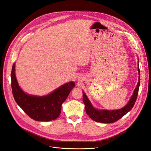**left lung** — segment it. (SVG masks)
<instances>
[{
  "instance_id": "left-lung-1",
  "label": "left lung",
  "mask_w": 151,
  "mask_h": 151,
  "mask_svg": "<svg viewBox=\"0 0 151 151\" xmlns=\"http://www.w3.org/2000/svg\"><path fill=\"white\" fill-rule=\"evenodd\" d=\"M138 71H139V82L137 85L136 88L134 90V93L132 95V96L129 101L128 103L123 108L117 109V110H100V109H97L94 108L91 105V102L88 100L86 93L83 91V102L85 104V109L86 111L88 116L93 120L104 123H111L115 122L121 119L123 116H125L127 113H128L131 109L134 106L135 102L137 98V95L139 93V89L140 84V71L139 69V67L138 66Z\"/></svg>"
}]
</instances>
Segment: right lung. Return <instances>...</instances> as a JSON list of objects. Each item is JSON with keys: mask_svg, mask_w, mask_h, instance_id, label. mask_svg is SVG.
I'll use <instances>...</instances> for the list:
<instances>
[{"mask_svg": "<svg viewBox=\"0 0 151 151\" xmlns=\"http://www.w3.org/2000/svg\"><path fill=\"white\" fill-rule=\"evenodd\" d=\"M11 88L14 98L20 107L31 119L48 122L58 118L61 105L75 86L74 82L61 86L45 96H37L25 93L20 87L15 75V64L11 70Z\"/></svg>", "mask_w": 151, "mask_h": 151, "instance_id": "right-lung-1", "label": "right lung"}]
</instances>
